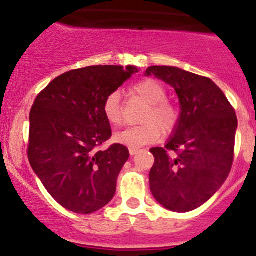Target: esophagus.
I'll return each mask as SVG.
<instances>
[{
	"label": "esophagus",
	"mask_w": 256,
	"mask_h": 256,
	"mask_svg": "<svg viewBox=\"0 0 256 256\" xmlns=\"http://www.w3.org/2000/svg\"><path fill=\"white\" fill-rule=\"evenodd\" d=\"M128 150H130V154L131 155H136L138 152H140V149H136V148H130L128 149Z\"/></svg>",
	"instance_id": "34e87169"
}]
</instances>
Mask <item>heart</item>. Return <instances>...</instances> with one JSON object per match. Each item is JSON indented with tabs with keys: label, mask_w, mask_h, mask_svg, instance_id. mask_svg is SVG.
<instances>
[{
	"label": "heart",
	"mask_w": 256,
	"mask_h": 256,
	"mask_svg": "<svg viewBox=\"0 0 256 256\" xmlns=\"http://www.w3.org/2000/svg\"><path fill=\"white\" fill-rule=\"evenodd\" d=\"M132 94L148 104L140 118L142 125L128 128L114 136V140L128 148H140L156 142L161 136H170L177 128L180 120L178 106L167 98V91L160 82L146 78L131 88ZM102 110L110 125H122V100L119 92H112L104 98Z\"/></svg>",
	"instance_id": "b5f03b06"
}]
</instances>
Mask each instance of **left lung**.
Wrapping results in <instances>:
<instances>
[{
  "instance_id": "1",
  "label": "left lung",
  "mask_w": 256,
  "mask_h": 256,
  "mask_svg": "<svg viewBox=\"0 0 256 256\" xmlns=\"http://www.w3.org/2000/svg\"><path fill=\"white\" fill-rule=\"evenodd\" d=\"M152 74L174 88L182 110L165 148L150 149L155 158L149 173L150 192L167 210L190 212L212 198L228 177L237 116L210 78L170 66L149 67L146 76Z\"/></svg>"
}]
</instances>
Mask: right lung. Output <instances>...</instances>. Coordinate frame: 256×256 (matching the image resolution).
I'll return each mask as SVG.
<instances>
[{"label":"right lung","mask_w":256,"mask_h":256,"mask_svg":"<svg viewBox=\"0 0 256 256\" xmlns=\"http://www.w3.org/2000/svg\"><path fill=\"white\" fill-rule=\"evenodd\" d=\"M137 67L89 66L58 76L40 91L30 112L28 158L52 198L66 210L90 214L113 198L128 149L112 144L104 98Z\"/></svg>","instance_id":"obj_1"}]
</instances>
